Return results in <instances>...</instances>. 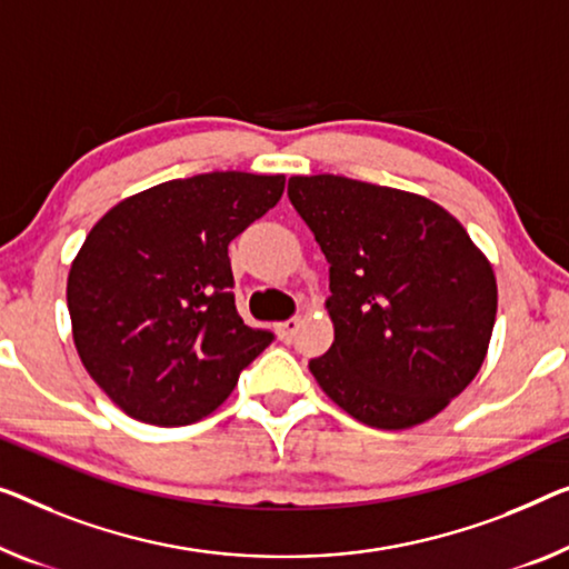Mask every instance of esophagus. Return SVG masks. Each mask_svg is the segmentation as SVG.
Returning a JSON list of instances; mask_svg holds the SVG:
<instances>
[{
	"label": "esophagus",
	"mask_w": 569,
	"mask_h": 569,
	"mask_svg": "<svg viewBox=\"0 0 569 569\" xmlns=\"http://www.w3.org/2000/svg\"><path fill=\"white\" fill-rule=\"evenodd\" d=\"M296 329H299V319H286V321H278V325H276L278 339H283V342H291Z\"/></svg>",
	"instance_id": "esophagus-1"
}]
</instances>
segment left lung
<instances>
[{"label": "left lung", "instance_id": "left-lung-1", "mask_svg": "<svg viewBox=\"0 0 569 569\" xmlns=\"http://www.w3.org/2000/svg\"><path fill=\"white\" fill-rule=\"evenodd\" d=\"M288 199L329 262L327 355L309 362L339 409L376 429L435 419L488 355L498 286L445 207L345 176H291Z\"/></svg>", "mask_w": 569, "mask_h": 569}]
</instances>
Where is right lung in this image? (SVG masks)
I'll return each mask as SVG.
<instances>
[{
	"label": "right lung",
	"instance_id": "add662e5",
	"mask_svg": "<svg viewBox=\"0 0 569 569\" xmlns=\"http://www.w3.org/2000/svg\"><path fill=\"white\" fill-rule=\"evenodd\" d=\"M286 176L214 171L122 199L68 270L76 352L127 417L186 427L234 391L273 335L234 309L227 248L281 199Z\"/></svg>",
	"mask_w": 569,
	"mask_h": 569
}]
</instances>
